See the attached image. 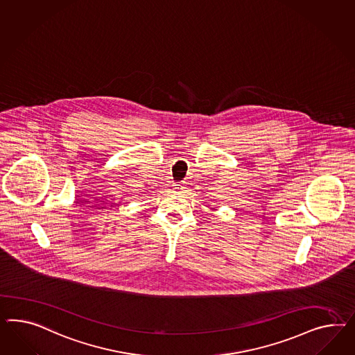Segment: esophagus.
I'll use <instances>...</instances> for the list:
<instances>
[{
	"label": "esophagus",
	"instance_id": "1",
	"mask_svg": "<svg viewBox=\"0 0 355 355\" xmlns=\"http://www.w3.org/2000/svg\"><path fill=\"white\" fill-rule=\"evenodd\" d=\"M182 184H178V183H177V184H174V190H182Z\"/></svg>",
	"mask_w": 355,
	"mask_h": 355
}]
</instances>
